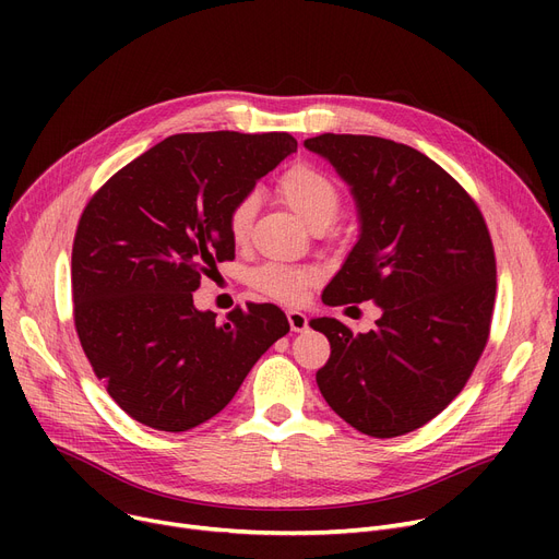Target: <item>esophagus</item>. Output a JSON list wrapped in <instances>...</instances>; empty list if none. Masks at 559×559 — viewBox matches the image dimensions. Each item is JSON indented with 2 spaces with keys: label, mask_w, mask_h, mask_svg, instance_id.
<instances>
[{
  "label": "esophagus",
  "mask_w": 559,
  "mask_h": 559,
  "mask_svg": "<svg viewBox=\"0 0 559 559\" xmlns=\"http://www.w3.org/2000/svg\"><path fill=\"white\" fill-rule=\"evenodd\" d=\"M287 321H289V329L295 333H304L308 329V317L299 310H287Z\"/></svg>",
  "instance_id": "obj_1"
}]
</instances>
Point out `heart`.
Returning a JSON list of instances; mask_svg holds the SVG:
<instances>
[{"instance_id": "obj_1", "label": "heart", "mask_w": 559, "mask_h": 559, "mask_svg": "<svg viewBox=\"0 0 559 559\" xmlns=\"http://www.w3.org/2000/svg\"><path fill=\"white\" fill-rule=\"evenodd\" d=\"M278 194L287 209L312 226H329L340 211V188L326 171L308 163L289 167L278 179ZM258 209L253 194L242 197L228 213V233L233 242H245ZM314 281L310 270L292 267V264L270 262L251 274V285L264 297L297 304L304 299L308 285Z\"/></svg>"}]
</instances>
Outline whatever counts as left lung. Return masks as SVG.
Masks as SVG:
<instances>
[{"mask_svg": "<svg viewBox=\"0 0 559 559\" xmlns=\"http://www.w3.org/2000/svg\"><path fill=\"white\" fill-rule=\"evenodd\" d=\"M348 186L358 242L326 285V306L380 308L369 333L321 317L331 342L321 396L369 437H399L460 394L487 344L496 297L489 230L460 183L407 144L324 133L304 142Z\"/></svg>", "mask_w": 559, "mask_h": 559, "instance_id": "8db88e82", "label": "left lung"}]
</instances>
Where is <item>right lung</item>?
<instances>
[{
	"label": "right lung",
	"mask_w": 559,
	"mask_h": 559,
	"mask_svg": "<svg viewBox=\"0 0 559 559\" xmlns=\"http://www.w3.org/2000/svg\"><path fill=\"white\" fill-rule=\"evenodd\" d=\"M297 152L289 133H179L91 199L72 249L74 324L97 378L135 421L183 432L230 403L287 331L272 304L219 324L197 310L201 274L235 258L228 213Z\"/></svg>",
	"instance_id": "1"
}]
</instances>
